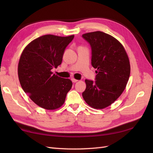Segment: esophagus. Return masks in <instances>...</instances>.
<instances>
[{"label": "esophagus", "instance_id": "esophagus-1", "mask_svg": "<svg viewBox=\"0 0 153 153\" xmlns=\"http://www.w3.org/2000/svg\"><path fill=\"white\" fill-rule=\"evenodd\" d=\"M71 80H72V82H73V83H75V82H78V80L75 79V78H72Z\"/></svg>", "mask_w": 153, "mask_h": 153}]
</instances>
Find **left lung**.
I'll return each mask as SVG.
<instances>
[{"mask_svg":"<svg viewBox=\"0 0 153 153\" xmlns=\"http://www.w3.org/2000/svg\"><path fill=\"white\" fill-rule=\"evenodd\" d=\"M82 37L91 45V64L97 69L96 81L85 80L83 98L91 107L103 109L124 91L130 75V64L123 45L103 32H88Z\"/></svg>","mask_w":153,"mask_h":153,"instance_id":"left-lung-1","label":"left lung"}]
</instances>
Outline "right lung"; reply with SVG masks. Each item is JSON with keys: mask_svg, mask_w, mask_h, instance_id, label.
Masks as SVG:
<instances>
[{"mask_svg": "<svg viewBox=\"0 0 153 153\" xmlns=\"http://www.w3.org/2000/svg\"><path fill=\"white\" fill-rule=\"evenodd\" d=\"M74 38L47 34L32 41L23 50L18 75L23 90L37 105L56 110L64 103L72 82L52 72L61 65L64 50Z\"/></svg>", "mask_w": 153, "mask_h": 153, "instance_id": "right-lung-1", "label": "right lung"}]
</instances>
